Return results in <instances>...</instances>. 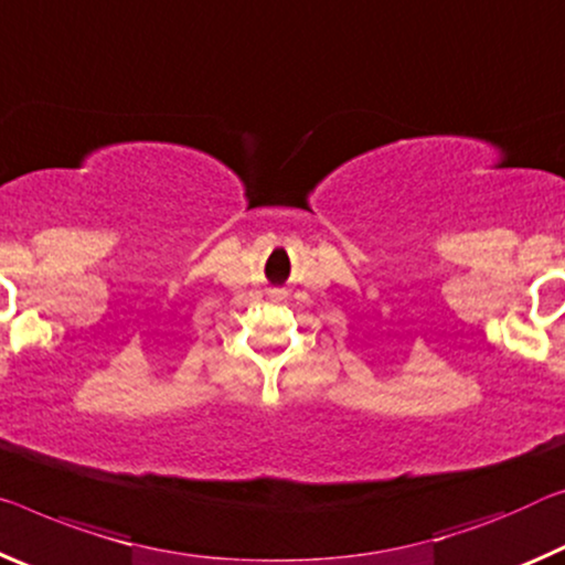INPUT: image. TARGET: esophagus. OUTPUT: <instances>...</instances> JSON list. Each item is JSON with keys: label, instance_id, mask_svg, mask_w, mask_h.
<instances>
[{"label": "esophagus", "instance_id": "esophagus-1", "mask_svg": "<svg viewBox=\"0 0 565 565\" xmlns=\"http://www.w3.org/2000/svg\"><path fill=\"white\" fill-rule=\"evenodd\" d=\"M275 292H277V295H282V292H285V290H275Z\"/></svg>", "mask_w": 565, "mask_h": 565}]
</instances>
